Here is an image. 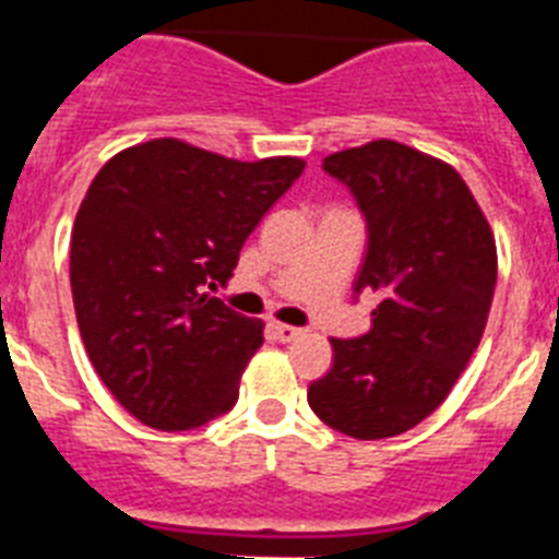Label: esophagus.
Instances as JSON below:
<instances>
[{
    "label": "esophagus",
    "mask_w": 559,
    "mask_h": 559,
    "mask_svg": "<svg viewBox=\"0 0 559 559\" xmlns=\"http://www.w3.org/2000/svg\"><path fill=\"white\" fill-rule=\"evenodd\" d=\"M272 333L278 342H293L301 336V328H293V324H272Z\"/></svg>",
    "instance_id": "esophagus-1"
}]
</instances>
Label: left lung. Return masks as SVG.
<instances>
[{
    "mask_svg": "<svg viewBox=\"0 0 559 559\" xmlns=\"http://www.w3.org/2000/svg\"><path fill=\"white\" fill-rule=\"evenodd\" d=\"M357 200L368 249L354 293H380L371 331L331 340L333 366L307 403L359 441L394 438L441 406L481 342L496 240L447 162L380 139L322 162Z\"/></svg>",
    "mask_w": 559,
    "mask_h": 559,
    "instance_id": "1",
    "label": "left lung"
}]
</instances>
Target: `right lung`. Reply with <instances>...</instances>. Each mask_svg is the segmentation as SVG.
<instances>
[{
    "label": "right lung",
    "mask_w": 559,
    "mask_h": 559,
    "mask_svg": "<svg viewBox=\"0 0 559 559\" xmlns=\"http://www.w3.org/2000/svg\"><path fill=\"white\" fill-rule=\"evenodd\" d=\"M301 170L293 156L237 162L153 139L92 179L69 252L74 316L104 385L142 424L186 432L237 403L263 324L209 289Z\"/></svg>",
    "instance_id": "right-lung-1"
}]
</instances>
